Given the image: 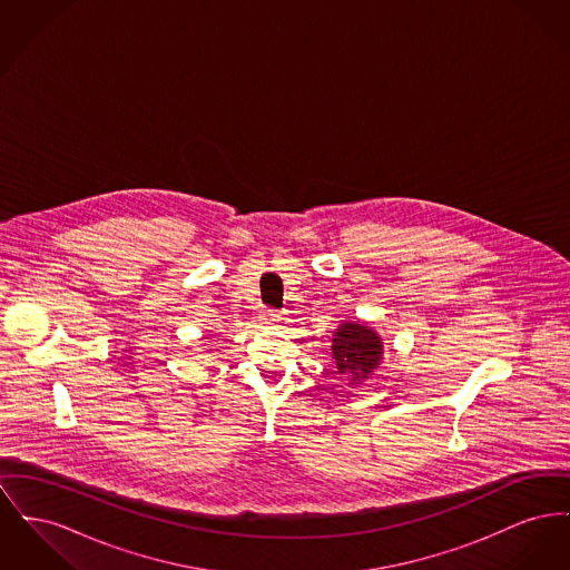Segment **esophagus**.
I'll use <instances>...</instances> for the list:
<instances>
[{
  "label": "esophagus",
  "mask_w": 570,
  "mask_h": 570,
  "mask_svg": "<svg viewBox=\"0 0 570 570\" xmlns=\"http://www.w3.org/2000/svg\"><path fill=\"white\" fill-rule=\"evenodd\" d=\"M261 323H263V325H277V323H279V314L273 312V309H265V312L261 314Z\"/></svg>",
  "instance_id": "esophagus-1"
}]
</instances>
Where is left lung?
Masks as SVG:
<instances>
[{"label": "left lung", "instance_id": "1", "mask_svg": "<svg viewBox=\"0 0 570 570\" xmlns=\"http://www.w3.org/2000/svg\"><path fill=\"white\" fill-rule=\"evenodd\" d=\"M332 355L340 374L353 376V381L368 379L383 360V340L362 323H342L332 337Z\"/></svg>", "mask_w": 570, "mask_h": 570}]
</instances>
